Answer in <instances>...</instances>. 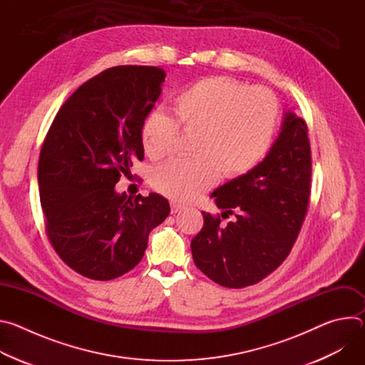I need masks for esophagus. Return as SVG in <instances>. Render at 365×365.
Masks as SVG:
<instances>
[{"label":"esophagus","mask_w":365,"mask_h":365,"mask_svg":"<svg viewBox=\"0 0 365 365\" xmlns=\"http://www.w3.org/2000/svg\"><path fill=\"white\" fill-rule=\"evenodd\" d=\"M170 206H172V214H178V212H180L183 210V205H179L176 202H172Z\"/></svg>","instance_id":"obj_1"}]
</instances>
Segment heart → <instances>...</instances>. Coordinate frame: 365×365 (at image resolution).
Instances as JSON below:
<instances>
[{"mask_svg":"<svg viewBox=\"0 0 365 365\" xmlns=\"http://www.w3.org/2000/svg\"><path fill=\"white\" fill-rule=\"evenodd\" d=\"M173 115L153 111L141 127L151 160L175 150L179 127L192 137L190 159H175L153 172V186L178 202H190L212 187L221 172L240 178L267 155L279 123V102L263 86H245L228 76L205 78L173 101Z\"/></svg>","mask_w":365,"mask_h":365,"instance_id":"obj_1","label":"heart"}]
</instances>
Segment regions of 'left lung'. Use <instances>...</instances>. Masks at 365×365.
Returning <instances> with one entry per match:
<instances>
[{"instance_id": "1", "label": "left lung", "mask_w": 365, "mask_h": 365, "mask_svg": "<svg viewBox=\"0 0 365 365\" xmlns=\"http://www.w3.org/2000/svg\"><path fill=\"white\" fill-rule=\"evenodd\" d=\"M310 175L307 125L289 111L263 162L211 193L222 214L202 212L203 227L190 242L196 267L231 289L255 284L273 273L302 228ZM230 215L236 218L224 226L220 217Z\"/></svg>"}]
</instances>
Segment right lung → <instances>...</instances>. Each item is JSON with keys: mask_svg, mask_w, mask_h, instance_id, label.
Listing matches in <instances>:
<instances>
[{"mask_svg": "<svg viewBox=\"0 0 365 365\" xmlns=\"http://www.w3.org/2000/svg\"><path fill=\"white\" fill-rule=\"evenodd\" d=\"M155 66H115L81 85L56 114L38 159L46 232L58 255L92 280L134 269L148 234L170 214L159 193L115 192L144 159L141 127L162 93Z\"/></svg>", "mask_w": 365, "mask_h": 365, "instance_id": "obj_1", "label": "right lung"}]
</instances>
